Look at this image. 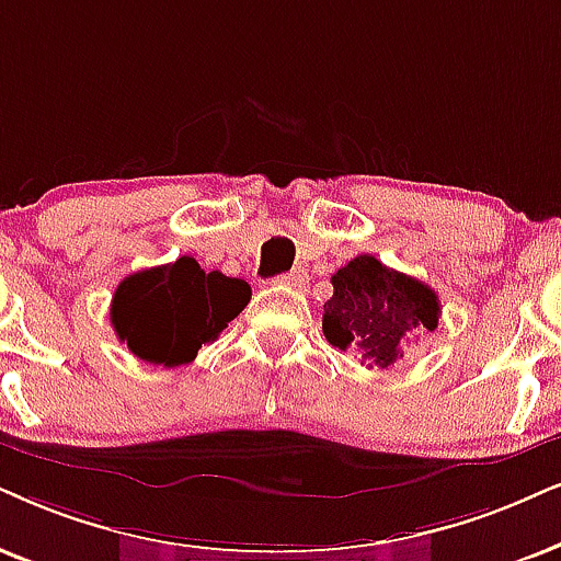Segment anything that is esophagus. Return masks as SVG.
<instances>
[{"label": "esophagus", "mask_w": 561, "mask_h": 561, "mask_svg": "<svg viewBox=\"0 0 561 561\" xmlns=\"http://www.w3.org/2000/svg\"><path fill=\"white\" fill-rule=\"evenodd\" d=\"M274 282L276 285L300 289V287H305V282H308V274L300 272V268H295V272H289V274H279Z\"/></svg>", "instance_id": "obj_1"}]
</instances>
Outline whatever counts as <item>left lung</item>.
<instances>
[{"label":"left lung","mask_w":561,"mask_h":561,"mask_svg":"<svg viewBox=\"0 0 561 561\" xmlns=\"http://www.w3.org/2000/svg\"><path fill=\"white\" fill-rule=\"evenodd\" d=\"M331 285L333 295L323 305L325 339L370 370L391 367L403 357V346L437 329L435 289L388 268L370 253L339 268Z\"/></svg>","instance_id":"obj_1"}]
</instances>
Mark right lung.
<instances>
[{"label":"right lung","instance_id":"add662e5","mask_svg":"<svg viewBox=\"0 0 561 561\" xmlns=\"http://www.w3.org/2000/svg\"><path fill=\"white\" fill-rule=\"evenodd\" d=\"M248 300L245 279L204 272L196 259L181 256L126 276L113 293L111 323L134 357L179 367L215 342Z\"/></svg>","mask_w":561,"mask_h":561}]
</instances>
